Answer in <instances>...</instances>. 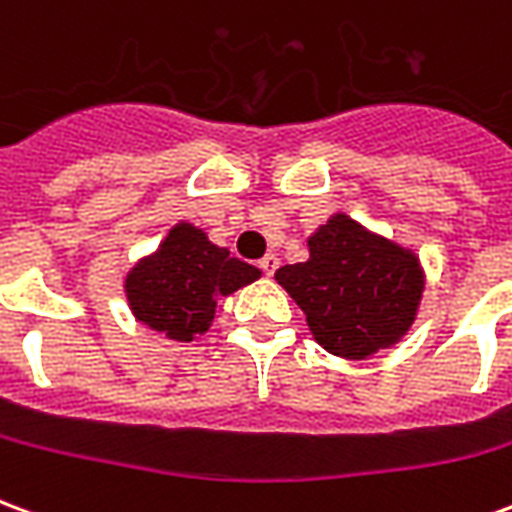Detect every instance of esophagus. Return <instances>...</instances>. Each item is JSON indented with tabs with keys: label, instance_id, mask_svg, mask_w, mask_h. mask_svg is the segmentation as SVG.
<instances>
[{
	"label": "esophagus",
	"instance_id": "esophagus-1",
	"mask_svg": "<svg viewBox=\"0 0 512 512\" xmlns=\"http://www.w3.org/2000/svg\"><path fill=\"white\" fill-rule=\"evenodd\" d=\"M257 266L263 268V274H266V277H271V274H274V271H277V266H279V257L274 255V252H268V255L263 257V260H260V263H257Z\"/></svg>",
	"mask_w": 512,
	"mask_h": 512
}]
</instances>
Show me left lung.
Instances as JSON below:
<instances>
[{"mask_svg": "<svg viewBox=\"0 0 512 512\" xmlns=\"http://www.w3.org/2000/svg\"><path fill=\"white\" fill-rule=\"evenodd\" d=\"M310 260L274 274L329 354L367 359L395 345L417 318L425 274L411 249L334 213L310 235Z\"/></svg>", "mask_w": 512, "mask_h": 512, "instance_id": "1", "label": "left lung"}]
</instances>
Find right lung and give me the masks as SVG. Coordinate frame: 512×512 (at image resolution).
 Masks as SVG:
<instances>
[{"mask_svg":"<svg viewBox=\"0 0 512 512\" xmlns=\"http://www.w3.org/2000/svg\"><path fill=\"white\" fill-rule=\"evenodd\" d=\"M260 277V268L230 257L194 224H175L158 252L139 260L126 277L128 307L136 321L169 340L189 343L208 332L216 301Z\"/></svg>","mask_w":512,"mask_h":512,"instance_id":"right-lung-1","label":"right lung"}]
</instances>
